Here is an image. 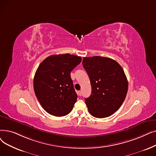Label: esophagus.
Listing matches in <instances>:
<instances>
[{
	"mask_svg": "<svg viewBox=\"0 0 156 156\" xmlns=\"http://www.w3.org/2000/svg\"><path fill=\"white\" fill-rule=\"evenodd\" d=\"M78 94L79 95V96H82V91H81V90L78 91Z\"/></svg>",
	"mask_w": 156,
	"mask_h": 156,
	"instance_id": "1",
	"label": "esophagus"
}]
</instances>
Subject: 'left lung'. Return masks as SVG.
<instances>
[{
	"label": "left lung",
	"mask_w": 156,
	"mask_h": 156,
	"mask_svg": "<svg viewBox=\"0 0 156 156\" xmlns=\"http://www.w3.org/2000/svg\"><path fill=\"white\" fill-rule=\"evenodd\" d=\"M82 64L92 87L91 95L85 99L89 113L96 118L112 115L123 103L128 90L122 67L115 60L99 56L84 57Z\"/></svg>",
	"instance_id": "left-lung-1"
}]
</instances>
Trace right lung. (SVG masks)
Segmentation results:
<instances>
[{"instance_id": "add662e5", "label": "right lung", "mask_w": 156, "mask_h": 156, "mask_svg": "<svg viewBox=\"0 0 156 156\" xmlns=\"http://www.w3.org/2000/svg\"><path fill=\"white\" fill-rule=\"evenodd\" d=\"M81 61V57L66 53L49 56L39 64L34 78V89L49 114L62 117L71 112L78 96L70 73Z\"/></svg>"}]
</instances>
